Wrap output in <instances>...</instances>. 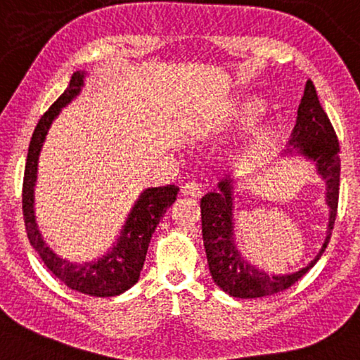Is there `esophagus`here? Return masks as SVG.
Returning <instances> with one entry per match:
<instances>
[{
    "label": "esophagus",
    "instance_id": "1",
    "mask_svg": "<svg viewBox=\"0 0 360 360\" xmlns=\"http://www.w3.org/2000/svg\"><path fill=\"white\" fill-rule=\"evenodd\" d=\"M181 194L182 195H187V197H200L202 195V189H200V186L197 184V182L189 181V182H186V184L181 187Z\"/></svg>",
    "mask_w": 360,
    "mask_h": 360
}]
</instances>
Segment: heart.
Listing matches in <instances>:
<instances>
[{"instance_id":"heart-1","label":"heart","mask_w":360,"mask_h":360,"mask_svg":"<svg viewBox=\"0 0 360 360\" xmlns=\"http://www.w3.org/2000/svg\"><path fill=\"white\" fill-rule=\"evenodd\" d=\"M264 101L257 96H246L238 99L236 103L225 109L221 117L217 120L214 129L221 131L243 130L255 122L259 115L264 112ZM281 124L277 120H266L251 130V134L243 141L241 148L238 150L236 163L241 168H248L257 160L262 158L266 153L274 148V145L281 139Z\"/></svg>"}]
</instances>
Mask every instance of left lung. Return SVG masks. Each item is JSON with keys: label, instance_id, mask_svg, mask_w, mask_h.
Here are the masks:
<instances>
[{"label": "left lung", "instance_id": "8db88e82", "mask_svg": "<svg viewBox=\"0 0 360 360\" xmlns=\"http://www.w3.org/2000/svg\"><path fill=\"white\" fill-rule=\"evenodd\" d=\"M290 145L295 153L305 156L316 165L318 174L326 182V204L330 207L326 240L315 259L292 274L274 276L251 266L243 259L233 236V182H219V192H209L200 200L202 236L207 262L214 282L221 290L236 298H257L274 295L293 285L307 274L325 252L338 214L339 199V141L333 125L318 99L315 84L307 81L305 93L297 110V122L292 131Z\"/></svg>", "mask_w": 360, "mask_h": 360}]
</instances>
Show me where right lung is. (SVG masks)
Instances as JSON below:
<instances>
[{"mask_svg": "<svg viewBox=\"0 0 360 360\" xmlns=\"http://www.w3.org/2000/svg\"><path fill=\"white\" fill-rule=\"evenodd\" d=\"M84 72L73 73L68 88L40 117L37 127L34 130L27 151L26 169H24L22 214L30 245L39 252L44 264L57 279L62 281L72 290L86 293V295L115 297L139 282L151 235H153L156 225L160 224L161 217L174 204L179 187L168 184L150 187L141 192L139 200L131 207L117 243L112 250L108 251V255L98 261L73 264V262L58 257L45 245L39 226L35 224L34 214V187L37 181L39 155L45 141V135L55 117L60 114L62 108L72 103L79 94L84 84Z\"/></svg>", "mask_w": 360, "mask_h": 360, "instance_id": "obj_1", "label": "right lung"}]
</instances>
